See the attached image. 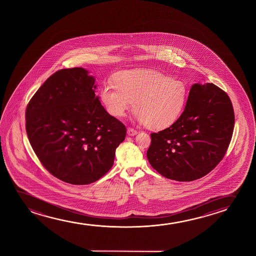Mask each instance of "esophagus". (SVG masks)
<instances>
[{
    "label": "esophagus",
    "instance_id": "esophagus-1",
    "mask_svg": "<svg viewBox=\"0 0 256 256\" xmlns=\"http://www.w3.org/2000/svg\"><path fill=\"white\" fill-rule=\"evenodd\" d=\"M137 133H138V132H137L136 130H134L132 128H128V136H134L137 134Z\"/></svg>",
    "mask_w": 256,
    "mask_h": 256
}]
</instances>
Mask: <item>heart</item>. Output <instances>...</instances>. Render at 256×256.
I'll use <instances>...</instances> for the list:
<instances>
[{"mask_svg":"<svg viewBox=\"0 0 256 256\" xmlns=\"http://www.w3.org/2000/svg\"><path fill=\"white\" fill-rule=\"evenodd\" d=\"M116 81L102 90V100L116 117L126 116L136 102V119L150 130H164L175 123L186 108L187 84L158 70H122Z\"/></svg>","mask_w":256,"mask_h":256,"instance_id":"obj_1","label":"heart"}]
</instances>
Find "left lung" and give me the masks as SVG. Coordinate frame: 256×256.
I'll use <instances>...</instances> for the list:
<instances>
[{
  "label": "left lung",
  "instance_id": "1",
  "mask_svg": "<svg viewBox=\"0 0 256 256\" xmlns=\"http://www.w3.org/2000/svg\"><path fill=\"white\" fill-rule=\"evenodd\" d=\"M234 128V112L226 92L212 83H196L178 120L151 134L148 160L166 178H201L224 158Z\"/></svg>",
  "mask_w": 256,
  "mask_h": 256
}]
</instances>
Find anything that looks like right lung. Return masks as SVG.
Returning a JSON list of instances; mask_svg holds the SVG:
<instances>
[{"label": "right lung", "instance_id": "1", "mask_svg": "<svg viewBox=\"0 0 256 256\" xmlns=\"http://www.w3.org/2000/svg\"><path fill=\"white\" fill-rule=\"evenodd\" d=\"M94 78L81 67L53 74L28 102L25 126L42 166L64 182H94L114 164L126 126L95 96Z\"/></svg>", "mask_w": 256, "mask_h": 256}]
</instances>
